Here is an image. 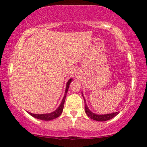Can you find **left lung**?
Wrapping results in <instances>:
<instances>
[{"label": "left lung", "mask_w": 147, "mask_h": 147, "mask_svg": "<svg viewBox=\"0 0 147 147\" xmlns=\"http://www.w3.org/2000/svg\"><path fill=\"white\" fill-rule=\"evenodd\" d=\"M82 95L83 98H84V100L85 112H86V115L88 116L90 118H91V119L96 120V121H108V120L112 119V118L114 117L115 116H116L118 114V113H119V111H115V112H114V113H108V114L98 115V114H96V113L92 112V111L89 109V108H88L86 100H85L84 96H83V94H82Z\"/></svg>", "instance_id": "8db88e82"}]
</instances>
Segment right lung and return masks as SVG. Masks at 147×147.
I'll use <instances>...</instances> for the list:
<instances>
[{"label": "right lung", "instance_id": "1", "mask_svg": "<svg viewBox=\"0 0 147 147\" xmlns=\"http://www.w3.org/2000/svg\"><path fill=\"white\" fill-rule=\"evenodd\" d=\"M72 80H73V79H72V78H70V79L68 80V82H67L65 96L63 98V100H62V102H61V104H60V106L58 107V108L56 110H55L54 111H53V112H51V113H44V114H35V113H30V112H29V111H27V112L29 113L30 115L33 116L34 117L37 118V119H38L44 120V121H49V120L54 119H55V118L58 117L63 112L65 98H66V96H67L68 90H69V85H70V84H71V82H72Z\"/></svg>", "mask_w": 147, "mask_h": 147}]
</instances>
